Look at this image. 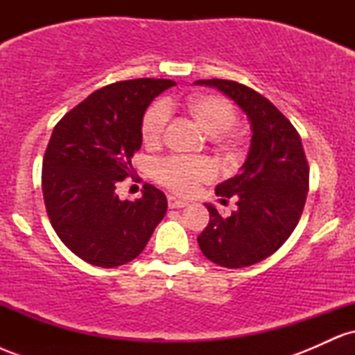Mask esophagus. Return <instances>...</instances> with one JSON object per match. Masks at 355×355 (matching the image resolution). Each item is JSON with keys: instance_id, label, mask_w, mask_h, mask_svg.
Instances as JSON below:
<instances>
[{"instance_id": "esophagus-1", "label": "esophagus", "mask_w": 355, "mask_h": 355, "mask_svg": "<svg viewBox=\"0 0 355 355\" xmlns=\"http://www.w3.org/2000/svg\"><path fill=\"white\" fill-rule=\"evenodd\" d=\"M189 203L185 200H182V198H177L173 197V195H168V207L170 209H183V207H187Z\"/></svg>"}]
</instances>
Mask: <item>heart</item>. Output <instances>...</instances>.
Here are the masks:
<instances>
[{
  "label": "heart",
  "instance_id": "obj_1",
  "mask_svg": "<svg viewBox=\"0 0 355 355\" xmlns=\"http://www.w3.org/2000/svg\"><path fill=\"white\" fill-rule=\"evenodd\" d=\"M172 108V100H165L164 103H155L146 110L141 118V138L146 146L162 144L168 123V112ZM185 110L207 135L217 138L223 148H235L237 138L225 135L227 130H230L237 120V112L230 100L211 93H200L187 101ZM153 177L158 183L177 193H190L198 183L215 177V165L209 158L172 157L155 165Z\"/></svg>",
  "mask_w": 355,
  "mask_h": 355
}]
</instances>
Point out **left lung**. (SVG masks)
<instances>
[{"label":"left lung","instance_id":"8db88e82","mask_svg":"<svg viewBox=\"0 0 355 355\" xmlns=\"http://www.w3.org/2000/svg\"><path fill=\"white\" fill-rule=\"evenodd\" d=\"M214 87L243 110L252 128L250 148L240 173L218 183L215 193L237 200L222 217L207 203L210 220L198 235L202 254L227 268L254 266L284 245L299 223L309 191V165L294 125L255 89L230 80H197Z\"/></svg>","mask_w":355,"mask_h":355}]
</instances>
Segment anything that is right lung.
<instances>
[{
  "instance_id": "1",
  "label": "right lung",
  "mask_w": 355,
  "mask_h": 355,
  "mask_svg": "<svg viewBox=\"0 0 355 355\" xmlns=\"http://www.w3.org/2000/svg\"><path fill=\"white\" fill-rule=\"evenodd\" d=\"M175 85L116 81L93 92L53 128L43 158L44 205L61 242L92 266L112 268L137 259L165 217V193L150 183L135 202L120 200L115 190L133 172L146 108Z\"/></svg>"
}]
</instances>
